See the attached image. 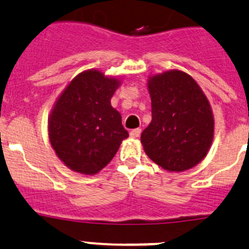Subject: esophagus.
Here are the masks:
<instances>
[{
  "label": "esophagus",
  "instance_id": "esophagus-1",
  "mask_svg": "<svg viewBox=\"0 0 249 249\" xmlns=\"http://www.w3.org/2000/svg\"><path fill=\"white\" fill-rule=\"evenodd\" d=\"M129 134L132 138H138L140 137V134H142V129H140V128H135V129L130 130Z\"/></svg>",
  "mask_w": 249,
  "mask_h": 249
}]
</instances>
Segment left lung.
Listing matches in <instances>:
<instances>
[{
  "mask_svg": "<svg viewBox=\"0 0 249 249\" xmlns=\"http://www.w3.org/2000/svg\"><path fill=\"white\" fill-rule=\"evenodd\" d=\"M152 121L142 133L146 155L168 171H184L206 156L213 139V115L191 75L169 71L151 76Z\"/></svg>",
  "mask_w": 249,
  "mask_h": 249,
  "instance_id": "left-lung-1",
  "label": "left lung"
}]
</instances>
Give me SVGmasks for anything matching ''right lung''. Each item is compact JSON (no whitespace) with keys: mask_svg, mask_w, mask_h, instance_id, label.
Listing matches in <instances>:
<instances>
[{"mask_svg":"<svg viewBox=\"0 0 249 249\" xmlns=\"http://www.w3.org/2000/svg\"><path fill=\"white\" fill-rule=\"evenodd\" d=\"M120 81L98 71L76 75L49 117V139L71 170L94 175L114 158L128 132L110 104Z\"/></svg>","mask_w":249,"mask_h":249,"instance_id":"obj_1","label":"right lung"}]
</instances>
